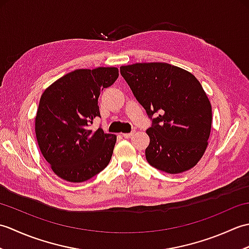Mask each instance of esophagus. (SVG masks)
<instances>
[{"label":"esophagus","instance_id":"1","mask_svg":"<svg viewBox=\"0 0 249 249\" xmlns=\"http://www.w3.org/2000/svg\"><path fill=\"white\" fill-rule=\"evenodd\" d=\"M135 133H136V131H135V130H133V131H131V133L123 134V137H124V138H130V137H133V136L135 135Z\"/></svg>","mask_w":249,"mask_h":249}]
</instances>
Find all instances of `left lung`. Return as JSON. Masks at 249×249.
I'll use <instances>...</instances> for the list:
<instances>
[{"label": "left lung", "instance_id": "1", "mask_svg": "<svg viewBox=\"0 0 249 249\" xmlns=\"http://www.w3.org/2000/svg\"><path fill=\"white\" fill-rule=\"evenodd\" d=\"M120 71L152 120L147 162L171 174L195 167L212 126V106L197 78L167 63H136Z\"/></svg>", "mask_w": 249, "mask_h": 249}]
</instances>
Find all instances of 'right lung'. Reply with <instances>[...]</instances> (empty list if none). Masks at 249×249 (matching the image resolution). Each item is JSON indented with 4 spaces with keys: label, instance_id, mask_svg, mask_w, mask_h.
Masks as SVG:
<instances>
[{
    "label": "right lung",
    "instance_id": "add662e5",
    "mask_svg": "<svg viewBox=\"0 0 249 249\" xmlns=\"http://www.w3.org/2000/svg\"><path fill=\"white\" fill-rule=\"evenodd\" d=\"M118 77L116 67L76 70L41 95L35 118L37 143L53 172L65 181H88L108 166L116 136L89 126L100 118V92Z\"/></svg>",
    "mask_w": 249,
    "mask_h": 249
}]
</instances>
